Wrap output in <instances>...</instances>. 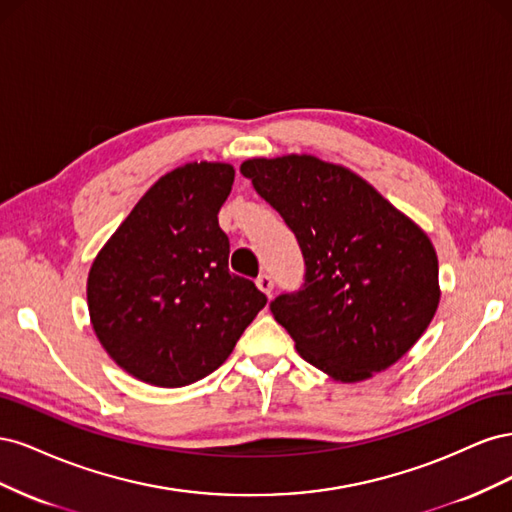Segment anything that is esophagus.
<instances>
[{
    "mask_svg": "<svg viewBox=\"0 0 512 512\" xmlns=\"http://www.w3.org/2000/svg\"><path fill=\"white\" fill-rule=\"evenodd\" d=\"M256 286L271 297V292H273V277H271L269 273H260L258 280H256Z\"/></svg>",
    "mask_w": 512,
    "mask_h": 512,
    "instance_id": "obj_1",
    "label": "esophagus"
}]
</instances>
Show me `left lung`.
Wrapping results in <instances>:
<instances>
[{
	"instance_id": "left-lung-1",
	"label": "left lung",
	"mask_w": 512,
	"mask_h": 512,
	"mask_svg": "<svg viewBox=\"0 0 512 512\" xmlns=\"http://www.w3.org/2000/svg\"><path fill=\"white\" fill-rule=\"evenodd\" d=\"M301 247L305 275L271 301L307 363L359 382L397 363L440 301L429 237L359 175L314 156L241 164Z\"/></svg>"
}]
</instances>
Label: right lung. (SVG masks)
<instances>
[{"mask_svg": "<svg viewBox=\"0 0 512 512\" xmlns=\"http://www.w3.org/2000/svg\"><path fill=\"white\" fill-rule=\"evenodd\" d=\"M232 181L230 164L170 170L91 265V324L111 359L138 380L177 389L209 376L267 305L265 292L228 269L218 213Z\"/></svg>", "mask_w": 512, "mask_h": 512, "instance_id": "obj_1", "label": "right lung"}]
</instances>
